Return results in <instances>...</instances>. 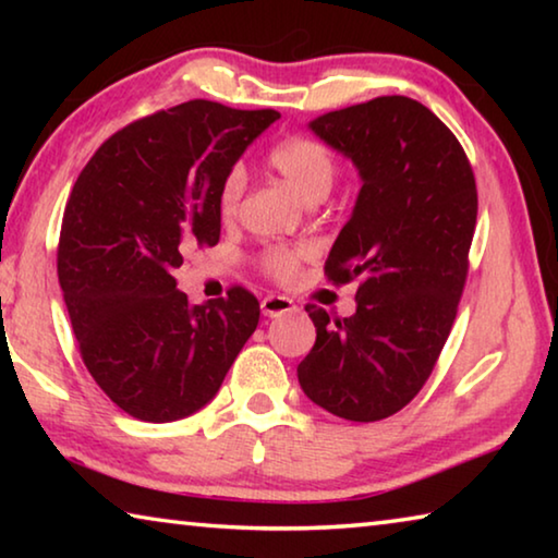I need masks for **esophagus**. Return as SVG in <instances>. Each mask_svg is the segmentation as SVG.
<instances>
[{"instance_id": "34e87169", "label": "esophagus", "mask_w": 558, "mask_h": 558, "mask_svg": "<svg viewBox=\"0 0 558 558\" xmlns=\"http://www.w3.org/2000/svg\"><path fill=\"white\" fill-rule=\"evenodd\" d=\"M260 310L266 317H278V315H286V313H292V310H298V305L286 295H266L260 300Z\"/></svg>"}]
</instances>
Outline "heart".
Returning <instances> with one entry per match:
<instances>
[{
	"mask_svg": "<svg viewBox=\"0 0 558 558\" xmlns=\"http://www.w3.org/2000/svg\"><path fill=\"white\" fill-rule=\"evenodd\" d=\"M268 165L286 179V182L295 189L300 196L307 202H317L329 192L337 174V157L332 147L323 140L310 135H288L278 140L276 145L268 149ZM245 179L239 167L229 169L219 184V194H216V206L223 219L239 211L241 196H243ZM310 256V245H270L260 253V268L268 278L278 282L295 280L300 260Z\"/></svg>",
	"mask_w": 558,
	"mask_h": 558,
	"instance_id": "obj_1",
	"label": "heart"
}]
</instances>
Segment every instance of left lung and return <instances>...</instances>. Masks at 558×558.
Segmentation results:
<instances>
[{
	"mask_svg": "<svg viewBox=\"0 0 558 558\" xmlns=\"http://www.w3.org/2000/svg\"><path fill=\"white\" fill-rule=\"evenodd\" d=\"M310 128L352 157L364 184L325 263L332 286L359 280L356 313L342 319L305 305L317 339L298 379L339 418L381 421L423 389L456 323L477 221L475 174L446 122L405 96L327 112Z\"/></svg>",
	"mask_w": 558,
	"mask_h": 558,
	"instance_id": "8db88e82",
	"label": "left lung"
}]
</instances>
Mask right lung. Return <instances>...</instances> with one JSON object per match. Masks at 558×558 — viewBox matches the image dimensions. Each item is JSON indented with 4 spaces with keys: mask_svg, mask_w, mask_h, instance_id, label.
Masks as SVG:
<instances>
[{
    "mask_svg": "<svg viewBox=\"0 0 558 558\" xmlns=\"http://www.w3.org/2000/svg\"><path fill=\"white\" fill-rule=\"evenodd\" d=\"M278 110L189 100L130 122L83 167L63 211L59 282L83 364L108 399L147 423L209 403L256 332L243 286L189 305L174 270L216 245L223 174Z\"/></svg>",
    "mask_w": 558,
    "mask_h": 558,
    "instance_id": "right-lung-1",
    "label": "right lung"
}]
</instances>
